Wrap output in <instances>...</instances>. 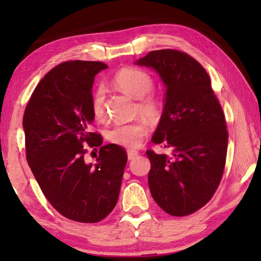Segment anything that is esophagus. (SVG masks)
Instances as JSON below:
<instances>
[{
  "label": "esophagus",
  "mask_w": 261,
  "mask_h": 261,
  "mask_svg": "<svg viewBox=\"0 0 261 261\" xmlns=\"http://www.w3.org/2000/svg\"><path fill=\"white\" fill-rule=\"evenodd\" d=\"M139 154L138 151H134V149H129V151L127 152V155H128V160H133L135 156Z\"/></svg>",
  "instance_id": "esophagus-1"
}]
</instances>
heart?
I'll list each match as a JSON object with an SVG mask.
<instances>
[{"label":"heart","instance_id":"1","mask_svg":"<svg viewBox=\"0 0 261 261\" xmlns=\"http://www.w3.org/2000/svg\"><path fill=\"white\" fill-rule=\"evenodd\" d=\"M114 82L126 94L139 98V110L149 117H155L160 113V102L154 94H151L153 78L146 71L138 67H124L114 77ZM105 89L98 87L91 97V110L96 119L105 115ZM148 124L144 120L130 123L115 124L107 133V139L113 144L126 148H137L147 134Z\"/></svg>","mask_w":261,"mask_h":261}]
</instances>
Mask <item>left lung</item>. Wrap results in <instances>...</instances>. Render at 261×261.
Masks as SVG:
<instances>
[{"label": "left lung", "mask_w": 261, "mask_h": 261, "mask_svg": "<svg viewBox=\"0 0 261 261\" xmlns=\"http://www.w3.org/2000/svg\"><path fill=\"white\" fill-rule=\"evenodd\" d=\"M135 65L154 70L166 88L152 141L172 154L146 152L149 191L164 212L190 215L212 199L222 178L228 145L222 108L204 67L187 53L152 51Z\"/></svg>", "instance_id": "1"}]
</instances>
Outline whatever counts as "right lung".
Instances as JSON below:
<instances>
[{"label": "right lung", "mask_w": 261, "mask_h": 261, "mask_svg": "<svg viewBox=\"0 0 261 261\" xmlns=\"http://www.w3.org/2000/svg\"><path fill=\"white\" fill-rule=\"evenodd\" d=\"M101 62L71 60L57 65L37 85L23 114L26 158L42 194L57 212L83 223L99 222L119 198L127 153L102 146L90 132L92 84ZM99 147L95 164L83 146Z\"/></svg>", "instance_id": "1"}]
</instances>
